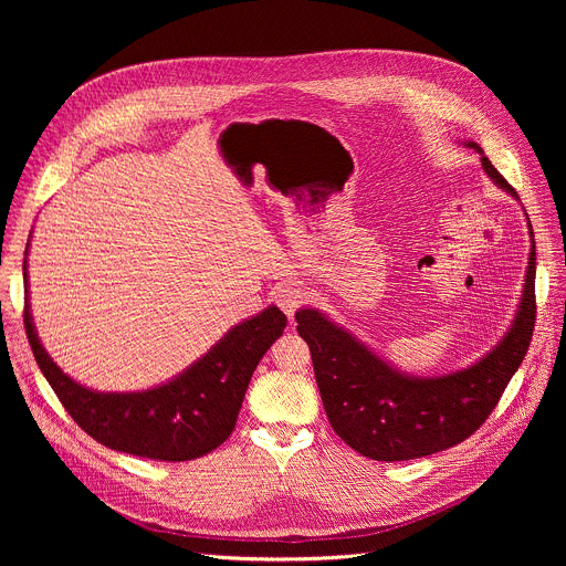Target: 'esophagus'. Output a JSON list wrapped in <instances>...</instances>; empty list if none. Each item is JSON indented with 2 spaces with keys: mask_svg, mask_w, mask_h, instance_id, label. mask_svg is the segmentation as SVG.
Returning a JSON list of instances; mask_svg holds the SVG:
<instances>
[{
  "mask_svg": "<svg viewBox=\"0 0 566 566\" xmlns=\"http://www.w3.org/2000/svg\"><path fill=\"white\" fill-rule=\"evenodd\" d=\"M304 289L302 286H297V284H293V282H286V284H282L277 291H275V302H277V306L289 315V317H293V313L297 311V306L304 302Z\"/></svg>",
  "mask_w": 566,
  "mask_h": 566,
  "instance_id": "34e87169",
  "label": "esophagus"
}]
</instances>
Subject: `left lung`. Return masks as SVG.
<instances>
[{
  "instance_id": "1",
  "label": "left lung",
  "mask_w": 566,
  "mask_h": 566,
  "mask_svg": "<svg viewBox=\"0 0 566 566\" xmlns=\"http://www.w3.org/2000/svg\"><path fill=\"white\" fill-rule=\"evenodd\" d=\"M481 168L520 201L474 140ZM526 214V210H524ZM531 253L511 327L474 363L439 376H415L394 367L349 329L313 306L295 311L297 334L306 340L322 406L334 432L363 457L408 461L448 450L489 419L509 380L522 365L535 322V241L526 214Z\"/></svg>"
}]
</instances>
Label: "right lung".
<instances>
[{
    "label": "right lung",
    "instance_id": "add662e5",
    "mask_svg": "<svg viewBox=\"0 0 566 566\" xmlns=\"http://www.w3.org/2000/svg\"><path fill=\"white\" fill-rule=\"evenodd\" d=\"M29 247L31 237L27 258ZM24 295V327L33 356L64 410L98 443L156 461L203 457L232 434L258 363L286 327V315L271 304L237 322L201 358L166 382L138 391H101L71 378L44 349L31 313L27 260Z\"/></svg>",
    "mask_w": 566,
    "mask_h": 566
}]
</instances>
